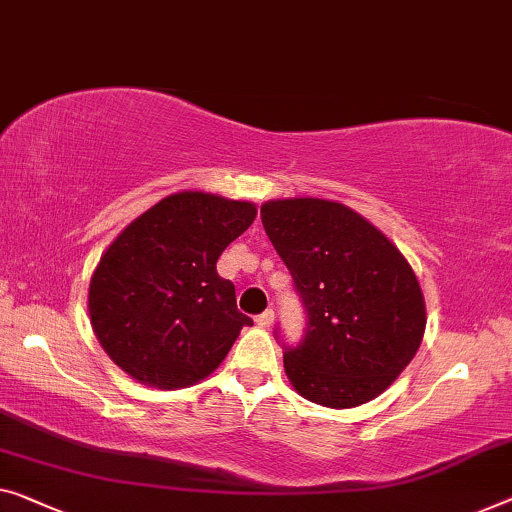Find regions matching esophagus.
<instances>
[{
  "label": "esophagus",
  "instance_id": "obj_1",
  "mask_svg": "<svg viewBox=\"0 0 512 512\" xmlns=\"http://www.w3.org/2000/svg\"><path fill=\"white\" fill-rule=\"evenodd\" d=\"M274 322V311L272 309H267V311H263L261 316H256V325L258 327H270Z\"/></svg>",
  "mask_w": 512,
  "mask_h": 512
}]
</instances>
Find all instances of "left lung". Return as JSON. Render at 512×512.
<instances>
[{"mask_svg": "<svg viewBox=\"0 0 512 512\" xmlns=\"http://www.w3.org/2000/svg\"><path fill=\"white\" fill-rule=\"evenodd\" d=\"M261 219L306 313L297 345L274 329L290 384L334 410L380 396L410 364L426 329L410 263L343 203L267 201Z\"/></svg>", "mask_w": 512, "mask_h": 512, "instance_id": "1", "label": "left lung"}]
</instances>
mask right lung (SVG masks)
Instances as JSON below:
<instances>
[{"label": "right lung", "instance_id": "right-lung-1", "mask_svg": "<svg viewBox=\"0 0 512 512\" xmlns=\"http://www.w3.org/2000/svg\"><path fill=\"white\" fill-rule=\"evenodd\" d=\"M256 217L254 203L171 194L116 238L93 272L89 316L102 348L135 380L180 389L229 355L242 327L217 258Z\"/></svg>", "mask_w": 512, "mask_h": 512}]
</instances>
